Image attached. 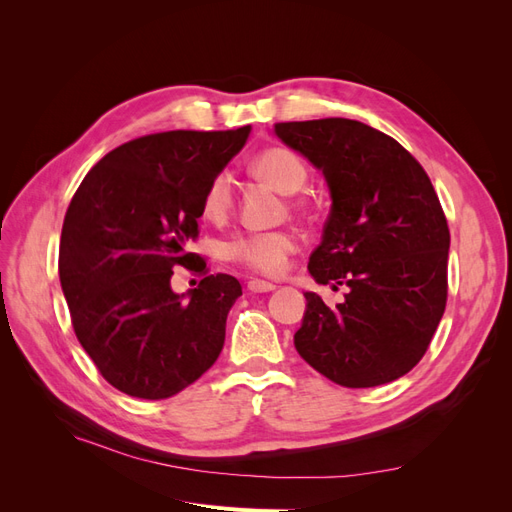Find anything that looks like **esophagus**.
Listing matches in <instances>:
<instances>
[{
    "label": "esophagus",
    "mask_w": 512,
    "mask_h": 512,
    "mask_svg": "<svg viewBox=\"0 0 512 512\" xmlns=\"http://www.w3.org/2000/svg\"><path fill=\"white\" fill-rule=\"evenodd\" d=\"M247 290L250 292H271V290H275V284H271V282H265V280H250L247 282Z\"/></svg>",
    "instance_id": "esophagus-1"
}]
</instances>
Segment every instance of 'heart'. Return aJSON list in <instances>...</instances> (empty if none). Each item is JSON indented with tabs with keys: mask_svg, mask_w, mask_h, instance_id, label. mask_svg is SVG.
<instances>
[{
	"mask_svg": "<svg viewBox=\"0 0 512 512\" xmlns=\"http://www.w3.org/2000/svg\"><path fill=\"white\" fill-rule=\"evenodd\" d=\"M252 175L267 181L271 188L282 194L299 192L307 181L305 162L286 147H269L256 153L250 162ZM299 207V200H290ZM235 205V181L228 173L213 175L203 194V215L211 222H222ZM299 239L290 230H267V232H247L230 239L224 247L228 260L235 262L247 271L260 275L277 277L288 269L290 256L297 254Z\"/></svg>",
	"mask_w": 512,
	"mask_h": 512,
	"instance_id": "obj_1",
	"label": "heart"
}]
</instances>
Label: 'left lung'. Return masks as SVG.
Wrapping results in <instances>:
<instances>
[{"instance_id":"1","label":"left lung","mask_w":512,"mask_h":512,"mask_svg":"<svg viewBox=\"0 0 512 512\" xmlns=\"http://www.w3.org/2000/svg\"><path fill=\"white\" fill-rule=\"evenodd\" d=\"M275 134L331 190L307 269L318 284L350 288L335 307L305 292L294 348L348 389L393 382L423 359L446 307L451 232L438 194L410 151L361 121H288Z\"/></svg>"}]
</instances>
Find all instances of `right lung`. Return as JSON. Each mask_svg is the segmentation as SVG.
I'll return each mask as SVG.
<instances>
[{
    "instance_id": "add662e5",
    "label": "right lung",
    "mask_w": 512,
    "mask_h": 512,
    "mask_svg": "<svg viewBox=\"0 0 512 512\" xmlns=\"http://www.w3.org/2000/svg\"><path fill=\"white\" fill-rule=\"evenodd\" d=\"M250 126L134 138L89 170L59 241V280L81 346L102 378L138 399H166L218 361L226 318L241 297L232 275H209L198 239L203 194L237 156ZM183 266L204 280L182 301Z\"/></svg>"
}]
</instances>
